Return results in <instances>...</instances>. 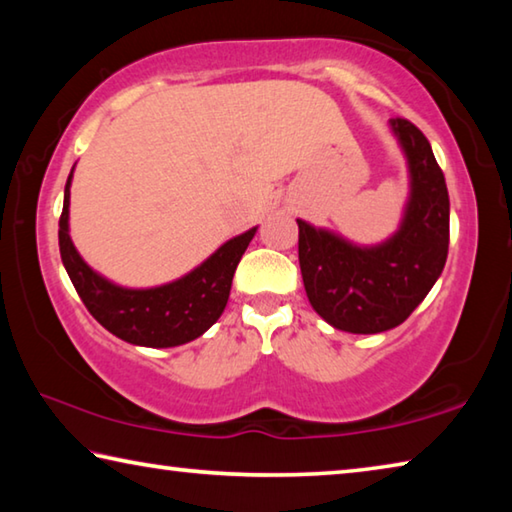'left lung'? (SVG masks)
I'll return each instance as SVG.
<instances>
[{
	"instance_id": "obj_1",
	"label": "left lung",
	"mask_w": 512,
	"mask_h": 512,
	"mask_svg": "<svg viewBox=\"0 0 512 512\" xmlns=\"http://www.w3.org/2000/svg\"><path fill=\"white\" fill-rule=\"evenodd\" d=\"M409 167L400 228L375 246L298 219V259L316 314L350 334L402 325L443 273L449 248V194L431 144L406 119L388 121Z\"/></svg>"
}]
</instances>
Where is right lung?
<instances>
[{"mask_svg": "<svg viewBox=\"0 0 512 512\" xmlns=\"http://www.w3.org/2000/svg\"><path fill=\"white\" fill-rule=\"evenodd\" d=\"M58 223L60 259L83 305L117 339L142 348H176L205 334L223 314L230 298L232 275L253 241L257 225L225 241L221 248L178 280L149 289H131L94 271L69 237V187Z\"/></svg>", "mask_w": 512, "mask_h": 512, "instance_id": "right-lung-1", "label": "right lung"}]
</instances>
